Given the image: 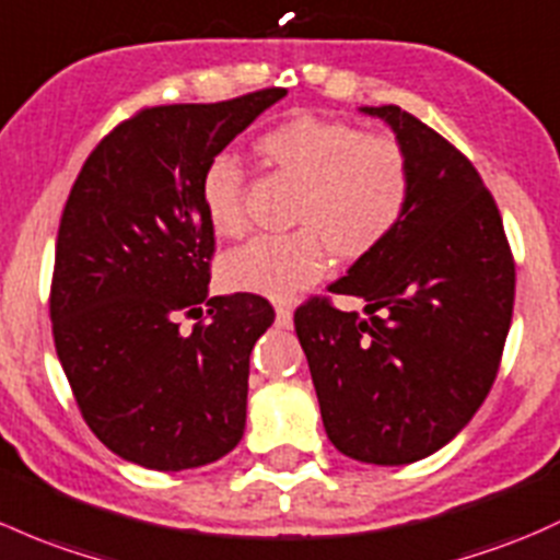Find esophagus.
Returning <instances> with one entry per match:
<instances>
[{
	"label": "esophagus",
	"instance_id": "obj_1",
	"mask_svg": "<svg viewBox=\"0 0 560 560\" xmlns=\"http://www.w3.org/2000/svg\"><path fill=\"white\" fill-rule=\"evenodd\" d=\"M276 322H279L281 327L292 325V308H290V305H276Z\"/></svg>",
	"mask_w": 560,
	"mask_h": 560
}]
</instances>
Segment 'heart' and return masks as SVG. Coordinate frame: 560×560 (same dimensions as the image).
Masks as SVG:
<instances>
[{
    "label": "heart",
    "instance_id": "b5f03b06",
    "mask_svg": "<svg viewBox=\"0 0 560 560\" xmlns=\"http://www.w3.org/2000/svg\"><path fill=\"white\" fill-rule=\"evenodd\" d=\"M257 150L279 172L300 182L290 235H257L222 260L231 290L290 300L325 273V245L346 260L368 255L405 214L410 168L402 147L362 133L343 120L298 115L270 128ZM201 203L211 231H244V172L231 155H217L201 176Z\"/></svg>",
    "mask_w": 560,
    "mask_h": 560
}]
</instances>
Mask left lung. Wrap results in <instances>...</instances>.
<instances>
[{
	"label": "left lung",
	"mask_w": 560,
	"mask_h": 560,
	"mask_svg": "<svg viewBox=\"0 0 560 560\" xmlns=\"http://www.w3.org/2000/svg\"><path fill=\"white\" fill-rule=\"evenodd\" d=\"M392 128L410 168L399 225L329 292L295 314L329 443L399 467L448 445L497 378L513 322L515 265L502 217L472 163L410 112L359 107Z\"/></svg>",
	"instance_id": "8db88e82"
}]
</instances>
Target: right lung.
<instances>
[{"mask_svg":"<svg viewBox=\"0 0 560 560\" xmlns=\"http://www.w3.org/2000/svg\"><path fill=\"white\" fill-rule=\"evenodd\" d=\"M284 96L268 88L139 112L69 192L50 292L56 354L93 434L139 467L196 469L244 438L249 354L273 308L246 292L209 298L201 176ZM182 313L207 322L182 334Z\"/></svg>","mask_w":560,"mask_h":560,"instance_id":"obj_1","label":"right lung"}]
</instances>
